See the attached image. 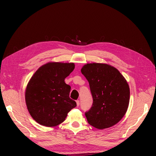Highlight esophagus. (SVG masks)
I'll return each mask as SVG.
<instances>
[{"mask_svg":"<svg viewBox=\"0 0 156 156\" xmlns=\"http://www.w3.org/2000/svg\"><path fill=\"white\" fill-rule=\"evenodd\" d=\"M76 105H77V106L78 107L79 105H80V100H76Z\"/></svg>","mask_w":156,"mask_h":156,"instance_id":"34e87169","label":"esophagus"}]
</instances>
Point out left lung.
I'll return each mask as SVG.
<instances>
[{
  "mask_svg": "<svg viewBox=\"0 0 156 156\" xmlns=\"http://www.w3.org/2000/svg\"><path fill=\"white\" fill-rule=\"evenodd\" d=\"M81 72L93 97L92 107L85 112L88 123L99 129L115 125L129 107L130 90L125 78L117 69L102 63L84 65Z\"/></svg>",
  "mask_w": 156,
  "mask_h": 156,
  "instance_id": "left-lung-1",
  "label": "left lung"
}]
</instances>
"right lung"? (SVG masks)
Here are the masks:
<instances>
[{
    "instance_id": "right-lung-1",
    "label": "right lung",
    "mask_w": 156,
    "mask_h": 156,
    "mask_svg": "<svg viewBox=\"0 0 156 156\" xmlns=\"http://www.w3.org/2000/svg\"><path fill=\"white\" fill-rule=\"evenodd\" d=\"M74 68L72 62H48L41 66L29 81L26 105L33 119L40 125L49 127L58 125L76 107V102L69 98L71 87L65 82Z\"/></svg>"
}]
</instances>
